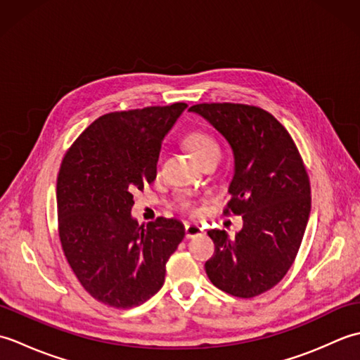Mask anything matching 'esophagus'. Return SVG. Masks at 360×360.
I'll return each mask as SVG.
<instances>
[{
    "label": "esophagus",
    "mask_w": 360,
    "mask_h": 360,
    "mask_svg": "<svg viewBox=\"0 0 360 360\" xmlns=\"http://www.w3.org/2000/svg\"><path fill=\"white\" fill-rule=\"evenodd\" d=\"M204 233V229L198 224L193 223H188L186 224V236L187 238H195L198 235H202Z\"/></svg>",
    "instance_id": "34e87169"
}]
</instances>
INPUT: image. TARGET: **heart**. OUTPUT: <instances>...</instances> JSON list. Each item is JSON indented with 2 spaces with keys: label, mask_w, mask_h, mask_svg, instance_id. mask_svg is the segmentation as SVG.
<instances>
[{
  "label": "heart",
  "mask_w": 360,
  "mask_h": 360,
  "mask_svg": "<svg viewBox=\"0 0 360 360\" xmlns=\"http://www.w3.org/2000/svg\"><path fill=\"white\" fill-rule=\"evenodd\" d=\"M187 145L200 162H205V160L209 159H219V145L207 133H202V131L190 133L187 136ZM178 209L182 212H192V213H196L200 210L196 201H193L192 198H187V196H182L178 201Z\"/></svg>",
  "instance_id": "heart-1"
}]
</instances>
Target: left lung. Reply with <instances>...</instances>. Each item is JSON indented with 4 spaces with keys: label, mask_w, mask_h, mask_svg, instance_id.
Here are the masks:
<instances>
[{
    "label": "left lung",
    "mask_w": 360,
    "mask_h": 360,
    "mask_svg": "<svg viewBox=\"0 0 360 360\" xmlns=\"http://www.w3.org/2000/svg\"><path fill=\"white\" fill-rule=\"evenodd\" d=\"M231 143L235 173L224 215H241V232L209 231L215 254L205 272L218 289L252 298L288 274L300 249L311 212V184L297 145L271 112L244 103H198Z\"/></svg>",
    "instance_id": "left-lung-1"
}]
</instances>
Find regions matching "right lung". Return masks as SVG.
Returning <instances> with one entry per match:
<instances>
[{
	"label": "right lung",
	"mask_w": 360,
	"mask_h": 360,
	"mask_svg": "<svg viewBox=\"0 0 360 360\" xmlns=\"http://www.w3.org/2000/svg\"><path fill=\"white\" fill-rule=\"evenodd\" d=\"M187 108L178 102L96 119L66 151L57 176L58 236L86 292L108 307H139L162 288L184 240L178 219L131 218L133 193L155 181L160 145Z\"/></svg>",
	"instance_id": "right-lung-1"
}]
</instances>
